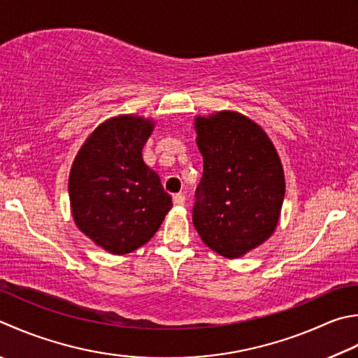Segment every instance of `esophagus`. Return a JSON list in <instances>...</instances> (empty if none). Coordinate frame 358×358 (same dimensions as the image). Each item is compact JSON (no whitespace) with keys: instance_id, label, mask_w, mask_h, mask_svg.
Masks as SVG:
<instances>
[{"instance_id":"34e87169","label":"esophagus","mask_w":358,"mask_h":358,"mask_svg":"<svg viewBox=\"0 0 358 358\" xmlns=\"http://www.w3.org/2000/svg\"><path fill=\"white\" fill-rule=\"evenodd\" d=\"M172 200H173V205H177V206H183L186 203V197L183 194H173Z\"/></svg>"}]
</instances>
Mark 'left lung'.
I'll return each instance as SVG.
<instances>
[{"label": "left lung", "mask_w": 358, "mask_h": 358, "mask_svg": "<svg viewBox=\"0 0 358 358\" xmlns=\"http://www.w3.org/2000/svg\"><path fill=\"white\" fill-rule=\"evenodd\" d=\"M203 177L192 222L201 241L237 259L275 233L285 195L284 169L259 125L237 111L195 117Z\"/></svg>", "instance_id": "8db88e82"}]
</instances>
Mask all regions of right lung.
Masks as SVG:
<instances>
[{"label":"right lung","mask_w":358,"mask_h":358,"mask_svg":"<svg viewBox=\"0 0 358 358\" xmlns=\"http://www.w3.org/2000/svg\"><path fill=\"white\" fill-rule=\"evenodd\" d=\"M155 122L135 115L107 119L77 152L69 172L74 223L111 255H127L149 242L172 208L143 147Z\"/></svg>","instance_id":"right-lung-1"}]
</instances>
